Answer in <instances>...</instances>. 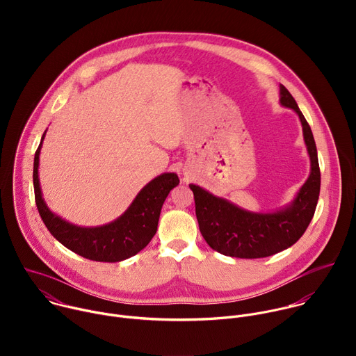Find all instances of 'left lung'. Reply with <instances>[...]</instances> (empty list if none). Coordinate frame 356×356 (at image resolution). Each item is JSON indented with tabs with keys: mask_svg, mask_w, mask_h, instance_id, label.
<instances>
[{
	"mask_svg": "<svg viewBox=\"0 0 356 356\" xmlns=\"http://www.w3.org/2000/svg\"><path fill=\"white\" fill-rule=\"evenodd\" d=\"M280 104L298 115L312 162L310 176L290 206L276 213H250L200 186L190 184L200 232L206 242L222 255L242 259L275 255L296 243L313 220L321 184L314 136L296 99L282 84Z\"/></svg>",
	"mask_w": 356,
	"mask_h": 356,
	"instance_id": "8db88e82",
	"label": "left lung"
}]
</instances>
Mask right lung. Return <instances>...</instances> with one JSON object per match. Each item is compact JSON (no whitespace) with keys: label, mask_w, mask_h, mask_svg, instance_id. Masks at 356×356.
<instances>
[{"label":"right lung","mask_w":356,"mask_h":356,"mask_svg":"<svg viewBox=\"0 0 356 356\" xmlns=\"http://www.w3.org/2000/svg\"><path fill=\"white\" fill-rule=\"evenodd\" d=\"M42 140L33 159V188L39 216L49 232L67 249L90 261L121 262L136 255L156 234L163 202L170 190L180 183L177 175L163 173L149 181L115 221L95 228L77 227L50 211L42 198L38 177Z\"/></svg>","instance_id":"obj_1"}]
</instances>
